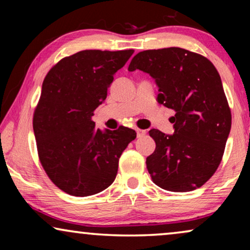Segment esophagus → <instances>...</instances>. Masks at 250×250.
Segmentation results:
<instances>
[{"mask_svg":"<svg viewBox=\"0 0 250 250\" xmlns=\"http://www.w3.org/2000/svg\"><path fill=\"white\" fill-rule=\"evenodd\" d=\"M136 133H138V136L140 138V136H143L146 135V131H145V129H140V128H136Z\"/></svg>","mask_w":250,"mask_h":250,"instance_id":"obj_1","label":"esophagus"}]
</instances>
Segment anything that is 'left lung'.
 Returning a JSON list of instances; mask_svg holds the SVG:
<instances>
[{
	"instance_id": "1",
	"label": "left lung",
	"mask_w": 250,
	"mask_h": 250,
	"mask_svg": "<svg viewBox=\"0 0 250 250\" xmlns=\"http://www.w3.org/2000/svg\"><path fill=\"white\" fill-rule=\"evenodd\" d=\"M150 74L158 85V104L173 109L174 133L152 128L156 142L146 157L152 182L164 190L188 192L204 186L220 166L231 129V109L220 74L206 57L181 49L146 50L128 70Z\"/></svg>"
}]
</instances>
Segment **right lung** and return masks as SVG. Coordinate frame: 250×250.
<instances>
[{"label":"right lung","instance_id":"add662e5","mask_svg":"<svg viewBox=\"0 0 250 250\" xmlns=\"http://www.w3.org/2000/svg\"><path fill=\"white\" fill-rule=\"evenodd\" d=\"M134 50H85L49 70L33 117L40 162L49 179L70 196L99 193L116 179L134 129H95L91 117L107 98L114 74Z\"/></svg>","mask_w":250,"mask_h":250}]
</instances>
